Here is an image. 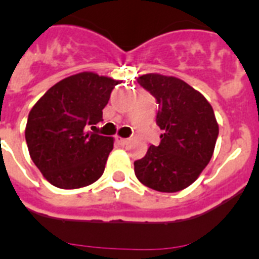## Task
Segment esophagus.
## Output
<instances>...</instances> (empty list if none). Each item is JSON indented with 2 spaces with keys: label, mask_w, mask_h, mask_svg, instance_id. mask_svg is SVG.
<instances>
[{
  "label": "esophagus",
  "mask_w": 259,
  "mask_h": 259,
  "mask_svg": "<svg viewBox=\"0 0 259 259\" xmlns=\"http://www.w3.org/2000/svg\"><path fill=\"white\" fill-rule=\"evenodd\" d=\"M116 141H118L120 145H125V144L128 143V139H124V137H116Z\"/></svg>",
  "instance_id": "esophagus-1"
}]
</instances>
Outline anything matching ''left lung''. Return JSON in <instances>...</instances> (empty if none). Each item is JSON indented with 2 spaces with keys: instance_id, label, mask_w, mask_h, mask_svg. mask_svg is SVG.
<instances>
[{
  "instance_id": "left-lung-1",
  "label": "left lung",
  "mask_w": 259,
  "mask_h": 259,
  "mask_svg": "<svg viewBox=\"0 0 259 259\" xmlns=\"http://www.w3.org/2000/svg\"><path fill=\"white\" fill-rule=\"evenodd\" d=\"M137 83L158 102L159 145H150L135 161V175L144 185L174 193L194 183L214 153L219 125L206 98L182 79L146 74Z\"/></svg>"
}]
</instances>
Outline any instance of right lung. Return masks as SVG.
Returning a JSON list of instances; mask_svg holds the SVG:
<instances>
[{
    "mask_svg": "<svg viewBox=\"0 0 259 259\" xmlns=\"http://www.w3.org/2000/svg\"><path fill=\"white\" fill-rule=\"evenodd\" d=\"M119 80L80 72L61 80L29 111L26 141L33 163L57 188L76 189L101 178L113 137L89 131Z\"/></svg>",
    "mask_w": 259,
    "mask_h": 259,
    "instance_id": "1",
    "label": "right lung"
}]
</instances>
